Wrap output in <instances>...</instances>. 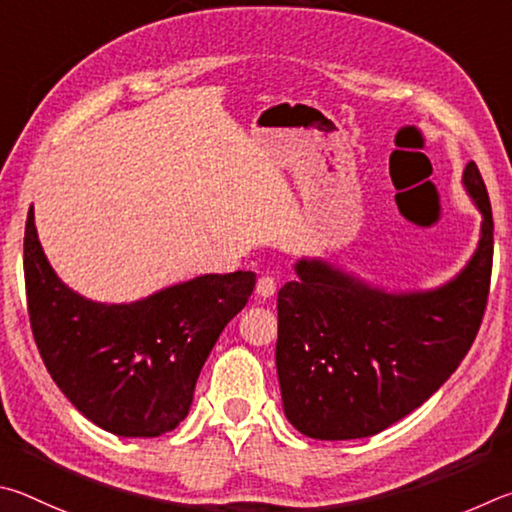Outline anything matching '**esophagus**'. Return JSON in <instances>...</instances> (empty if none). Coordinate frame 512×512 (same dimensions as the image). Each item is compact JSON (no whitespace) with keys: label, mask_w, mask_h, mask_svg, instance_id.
<instances>
[{"label":"esophagus","mask_w":512,"mask_h":512,"mask_svg":"<svg viewBox=\"0 0 512 512\" xmlns=\"http://www.w3.org/2000/svg\"><path fill=\"white\" fill-rule=\"evenodd\" d=\"M256 294L261 299H272L276 294V281L272 279V276H261L256 283Z\"/></svg>","instance_id":"1"}]
</instances>
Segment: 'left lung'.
I'll list each match as a JSON object with an SVG mask.
<instances>
[{"label": "left lung", "instance_id": "1", "mask_svg": "<svg viewBox=\"0 0 512 512\" xmlns=\"http://www.w3.org/2000/svg\"><path fill=\"white\" fill-rule=\"evenodd\" d=\"M461 184L481 213L459 272L427 290H389L321 256L294 263L279 292L285 418L319 441L380 434L436 393L477 337L492 272V209L474 161Z\"/></svg>", "mask_w": 512, "mask_h": 512}]
</instances>
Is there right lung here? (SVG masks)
<instances>
[{
    "mask_svg": "<svg viewBox=\"0 0 512 512\" xmlns=\"http://www.w3.org/2000/svg\"><path fill=\"white\" fill-rule=\"evenodd\" d=\"M24 281L35 344L71 405L105 432L152 438L188 416L206 357L256 274H202L130 303L87 299L51 267L31 206Z\"/></svg>",
    "mask_w": 512,
    "mask_h": 512,
    "instance_id": "obj_1",
    "label": "right lung"
}]
</instances>
